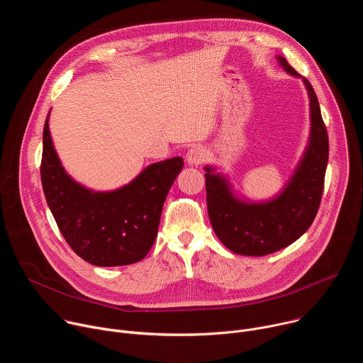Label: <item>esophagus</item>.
<instances>
[{
  "label": "esophagus",
  "mask_w": 363,
  "mask_h": 363,
  "mask_svg": "<svg viewBox=\"0 0 363 363\" xmlns=\"http://www.w3.org/2000/svg\"><path fill=\"white\" fill-rule=\"evenodd\" d=\"M205 157H206V152L202 146H192L186 155H185V160L188 162V165H201L203 161H205Z\"/></svg>",
  "instance_id": "esophagus-1"
}]
</instances>
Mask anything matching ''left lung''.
Masks as SVG:
<instances>
[{"instance_id": "obj_1", "label": "left lung", "mask_w": 363, "mask_h": 363, "mask_svg": "<svg viewBox=\"0 0 363 363\" xmlns=\"http://www.w3.org/2000/svg\"><path fill=\"white\" fill-rule=\"evenodd\" d=\"M286 73L300 77L308 96L310 133L306 149L284 186L272 198L252 201L237 195L230 177L206 165V206L216 235L233 252L262 257L298 240L312 225L323 192L329 139L319 100L307 79L283 56L276 57Z\"/></svg>"}]
</instances>
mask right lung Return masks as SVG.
Instances as JSON below:
<instances>
[{"mask_svg": "<svg viewBox=\"0 0 363 363\" xmlns=\"http://www.w3.org/2000/svg\"><path fill=\"white\" fill-rule=\"evenodd\" d=\"M48 119L50 112L43 130L41 184L65 240L84 262L97 267L140 262L157 240L165 198L184 160L150 164L118 189L93 191L66 172Z\"/></svg>", "mask_w": 363, "mask_h": 363, "instance_id": "add662e5", "label": "right lung"}]
</instances>
